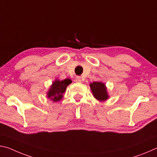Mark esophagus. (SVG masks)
I'll return each mask as SVG.
<instances>
[{
	"label": "esophagus",
	"mask_w": 157,
	"mask_h": 157,
	"mask_svg": "<svg viewBox=\"0 0 157 157\" xmlns=\"http://www.w3.org/2000/svg\"><path fill=\"white\" fill-rule=\"evenodd\" d=\"M75 81L77 82H79V83H80V82H82V78H81L80 76H77L76 77V79H75Z\"/></svg>",
	"instance_id": "obj_1"
}]
</instances>
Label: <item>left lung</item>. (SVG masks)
I'll return each mask as SVG.
<instances>
[{
    "label": "left lung",
    "mask_w": 157,
    "mask_h": 157,
    "mask_svg": "<svg viewBox=\"0 0 157 157\" xmlns=\"http://www.w3.org/2000/svg\"><path fill=\"white\" fill-rule=\"evenodd\" d=\"M91 91L94 96L98 100L105 101L109 98L105 84L101 82H94L90 84Z\"/></svg>",
    "instance_id": "1"
}]
</instances>
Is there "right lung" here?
Segmentation results:
<instances>
[{"label":"right lung","instance_id":"right-lung-1","mask_svg":"<svg viewBox=\"0 0 157 157\" xmlns=\"http://www.w3.org/2000/svg\"><path fill=\"white\" fill-rule=\"evenodd\" d=\"M72 81L70 79H66L63 80L56 79L55 82H52V84L47 93L48 98H50L53 102H58V101L62 100L66 87Z\"/></svg>","mask_w":157,"mask_h":157}]
</instances>
